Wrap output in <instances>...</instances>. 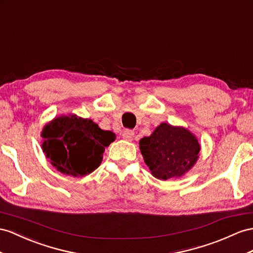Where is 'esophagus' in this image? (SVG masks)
Masks as SVG:
<instances>
[{"label":"esophagus","mask_w":253,"mask_h":253,"mask_svg":"<svg viewBox=\"0 0 253 253\" xmlns=\"http://www.w3.org/2000/svg\"><path fill=\"white\" fill-rule=\"evenodd\" d=\"M134 137V131L130 130V129H125L124 132H123V138L127 141H132Z\"/></svg>","instance_id":"1"}]
</instances>
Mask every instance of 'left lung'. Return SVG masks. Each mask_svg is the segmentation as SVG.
Returning <instances> with one entry per match:
<instances>
[{"instance_id":"left-lung-1","label":"left lung","mask_w":253,"mask_h":253,"mask_svg":"<svg viewBox=\"0 0 253 253\" xmlns=\"http://www.w3.org/2000/svg\"><path fill=\"white\" fill-rule=\"evenodd\" d=\"M139 144L153 176L161 180L183 176L197 163L201 150L196 135L188 129L167 123H161Z\"/></svg>"}]
</instances>
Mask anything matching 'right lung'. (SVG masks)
Returning <instances> with one entry per match:
<instances>
[{
	"label": "right lung",
	"mask_w": 253,
	"mask_h": 253,
	"mask_svg": "<svg viewBox=\"0 0 253 253\" xmlns=\"http://www.w3.org/2000/svg\"><path fill=\"white\" fill-rule=\"evenodd\" d=\"M42 152L57 171L85 176L99 167L105 147L115 140L112 131L102 130L92 120L76 114L55 118L43 127Z\"/></svg>",
	"instance_id": "1"
}]
</instances>
